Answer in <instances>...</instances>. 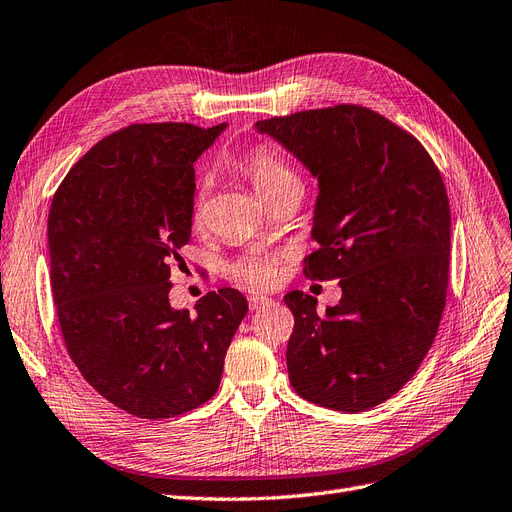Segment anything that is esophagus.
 <instances>
[{"label": "esophagus", "instance_id": "obj_1", "mask_svg": "<svg viewBox=\"0 0 512 512\" xmlns=\"http://www.w3.org/2000/svg\"><path fill=\"white\" fill-rule=\"evenodd\" d=\"M271 305H273V301H271V298H267V296H250V309L252 311L267 309Z\"/></svg>", "mask_w": 512, "mask_h": 512}]
</instances>
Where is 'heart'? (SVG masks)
<instances>
[{"label": "heart", "mask_w": 512, "mask_h": 512, "mask_svg": "<svg viewBox=\"0 0 512 512\" xmlns=\"http://www.w3.org/2000/svg\"><path fill=\"white\" fill-rule=\"evenodd\" d=\"M237 169L241 171L243 178L252 184L256 195L267 205H271L284 190L292 186H301L294 169L284 161V156L271 146H256L245 152L237 161ZM192 222H203V192H199L195 197V203H192ZM231 275L245 288H275L281 279L279 256L267 250L248 252L231 264Z\"/></svg>", "instance_id": "b5f03b06"}]
</instances>
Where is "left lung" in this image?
Returning a JSON list of instances; mask_svg holds the SVG:
<instances>
[{
	"label": "left lung",
	"mask_w": 512,
	"mask_h": 512,
	"mask_svg": "<svg viewBox=\"0 0 512 512\" xmlns=\"http://www.w3.org/2000/svg\"><path fill=\"white\" fill-rule=\"evenodd\" d=\"M320 182L303 262L307 279H341L339 305L286 294L294 330L286 360L294 392L360 413L392 398L424 362L449 284L451 211L428 150L409 131L341 103L258 120Z\"/></svg>",
	"instance_id": "left-lung-1"
}]
</instances>
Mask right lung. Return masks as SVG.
Masks as SVG:
<instances>
[{
	"label": "right lung",
	"instance_id": "obj_1",
	"mask_svg": "<svg viewBox=\"0 0 512 512\" xmlns=\"http://www.w3.org/2000/svg\"><path fill=\"white\" fill-rule=\"evenodd\" d=\"M224 127H122L52 197L50 284L67 354L105 400L135 417H178L214 396L248 313L233 288L207 292L195 315L169 305L171 264L190 241L195 161Z\"/></svg>",
	"mask_w": 512,
	"mask_h": 512
}]
</instances>
